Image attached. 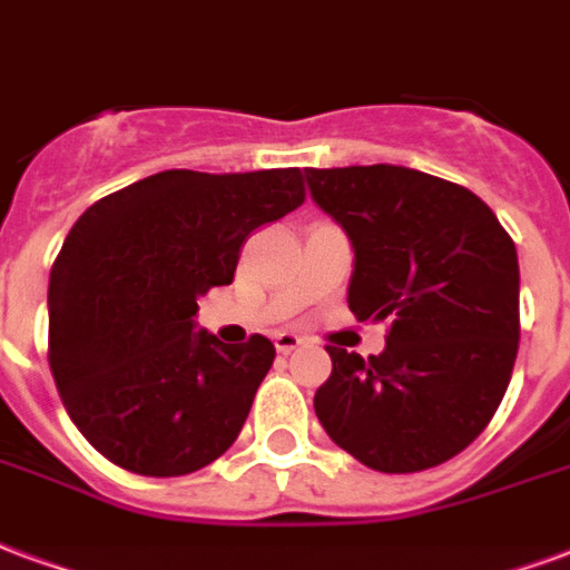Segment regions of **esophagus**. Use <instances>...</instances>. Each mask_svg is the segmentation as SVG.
I'll return each instance as SVG.
<instances>
[{
	"label": "esophagus",
	"mask_w": 570,
	"mask_h": 570,
	"mask_svg": "<svg viewBox=\"0 0 570 570\" xmlns=\"http://www.w3.org/2000/svg\"><path fill=\"white\" fill-rule=\"evenodd\" d=\"M302 337H298V334H289V332H281V334H275V346H277V353H293L295 346H302Z\"/></svg>",
	"instance_id": "esophagus-1"
}]
</instances>
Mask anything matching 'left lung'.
<instances>
[{
    "instance_id": "left-lung-1",
    "label": "left lung",
    "mask_w": 570,
    "mask_h": 570,
    "mask_svg": "<svg viewBox=\"0 0 570 570\" xmlns=\"http://www.w3.org/2000/svg\"><path fill=\"white\" fill-rule=\"evenodd\" d=\"M355 247L350 311L389 320L385 350L341 346L316 389L325 433L376 472H421L472 445L505 397L520 341V266L481 197L410 167L304 169Z\"/></svg>"
}]
</instances>
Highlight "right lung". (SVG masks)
Wrapping results in <instances>:
<instances>
[{"instance_id": "right-lung-1", "label": "right lung", "mask_w": 570, "mask_h": 570, "mask_svg": "<svg viewBox=\"0 0 570 570\" xmlns=\"http://www.w3.org/2000/svg\"><path fill=\"white\" fill-rule=\"evenodd\" d=\"M304 203L302 169H167L77 217L47 289V362L95 451L151 478L197 472L242 433L275 343L194 332L247 236Z\"/></svg>"}]
</instances>
